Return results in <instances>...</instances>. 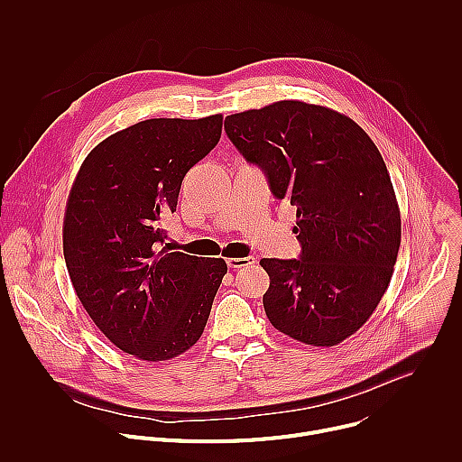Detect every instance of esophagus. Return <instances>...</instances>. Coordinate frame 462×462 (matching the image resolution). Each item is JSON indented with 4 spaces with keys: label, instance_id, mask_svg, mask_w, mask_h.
<instances>
[{
    "label": "esophagus",
    "instance_id": "34e87169",
    "mask_svg": "<svg viewBox=\"0 0 462 462\" xmlns=\"http://www.w3.org/2000/svg\"><path fill=\"white\" fill-rule=\"evenodd\" d=\"M255 263L254 255H246V257H228L226 265L230 269H245V267H252Z\"/></svg>",
    "mask_w": 462,
    "mask_h": 462
}]
</instances>
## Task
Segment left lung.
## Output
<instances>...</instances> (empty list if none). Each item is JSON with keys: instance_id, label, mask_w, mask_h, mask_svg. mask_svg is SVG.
I'll return each instance as SVG.
<instances>
[{"instance_id": "1", "label": "left lung", "mask_w": 462, "mask_h": 462, "mask_svg": "<svg viewBox=\"0 0 462 462\" xmlns=\"http://www.w3.org/2000/svg\"><path fill=\"white\" fill-rule=\"evenodd\" d=\"M239 153L296 208L300 259L263 257V307L280 333L331 347L369 319L393 276L401 210L385 162L365 131L323 106L280 100L228 115Z\"/></svg>"}]
</instances>
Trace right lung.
Returning a JSON list of instances; mask_svg holds the SVG:
<instances>
[{"mask_svg":"<svg viewBox=\"0 0 462 462\" xmlns=\"http://www.w3.org/2000/svg\"><path fill=\"white\" fill-rule=\"evenodd\" d=\"M221 129L223 115L129 125L91 150L69 191L63 257L75 292L106 338L139 360H170L199 340L226 274L223 259L162 246L182 179Z\"/></svg>","mask_w":462,"mask_h":462,"instance_id":"add662e5","label":"right lung"}]
</instances>
